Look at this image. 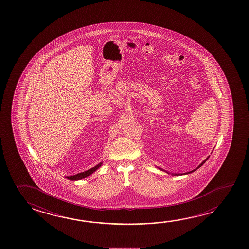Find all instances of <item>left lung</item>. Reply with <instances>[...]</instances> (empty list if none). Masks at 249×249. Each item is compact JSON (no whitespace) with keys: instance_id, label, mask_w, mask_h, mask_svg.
Returning <instances> with one entry per match:
<instances>
[{"instance_id":"obj_1","label":"left lung","mask_w":249,"mask_h":249,"mask_svg":"<svg viewBox=\"0 0 249 249\" xmlns=\"http://www.w3.org/2000/svg\"><path fill=\"white\" fill-rule=\"evenodd\" d=\"M207 159H208V158H206V159H205V161H203V162H202V163H201L200 165L198 166V167H197V168H196V169H195V170H192V171H190V172H187V173H191V172H193V171H195V170H197V169H198V168H199V167H201V166L203 165V164H204V163H205V161H206V160H207Z\"/></svg>"}]
</instances>
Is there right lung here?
<instances>
[{"label":"right lung","mask_w":249,"mask_h":249,"mask_svg":"<svg viewBox=\"0 0 249 249\" xmlns=\"http://www.w3.org/2000/svg\"><path fill=\"white\" fill-rule=\"evenodd\" d=\"M101 164H102V162L101 163H99L98 165L95 166V167H93L92 169H90V170H87V171H84V172H81V173H79V174L74 175V176H70V177H66V178L69 179V180H79V179L84 178H87L88 177L89 175L92 174L93 173L95 170L98 169V168H100L101 167Z\"/></svg>","instance_id":"add662e5"}]
</instances>
